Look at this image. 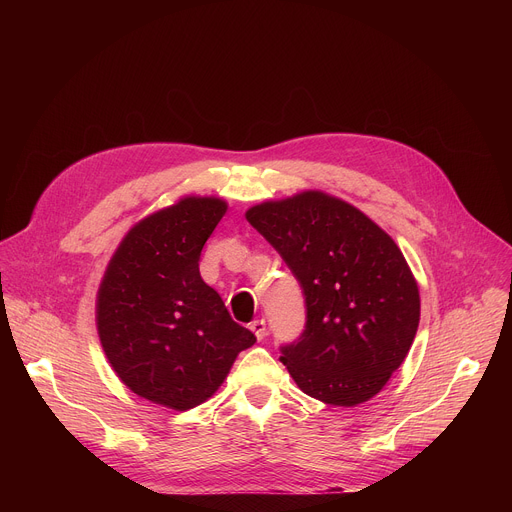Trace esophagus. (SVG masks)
<instances>
[{
  "mask_svg": "<svg viewBox=\"0 0 512 512\" xmlns=\"http://www.w3.org/2000/svg\"><path fill=\"white\" fill-rule=\"evenodd\" d=\"M249 328L253 330V334L257 336V340H263V338L267 336V324H265V320H253Z\"/></svg>",
  "mask_w": 512,
  "mask_h": 512,
  "instance_id": "1",
  "label": "esophagus"
}]
</instances>
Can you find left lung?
<instances>
[{
	"label": "left lung",
	"mask_w": 512,
	"mask_h": 512,
	"mask_svg": "<svg viewBox=\"0 0 512 512\" xmlns=\"http://www.w3.org/2000/svg\"><path fill=\"white\" fill-rule=\"evenodd\" d=\"M247 221L298 279L306 326L279 360L310 397L354 407L405 360L419 326V289L395 245L358 208L302 192L247 210Z\"/></svg>",
	"instance_id": "left-lung-1"
}]
</instances>
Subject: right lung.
Returning <instances> with one entry per match:
<instances>
[{
    "label": "right lung",
    "mask_w": 512,
    "mask_h": 512,
    "mask_svg": "<svg viewBox=\"0 0 512 512\" xmlns=\"http://www.w3.org/2000/svg\"><path fill=\"white\" fill-rule=\"evenodd\" d=\"M221 198H182L135 225L97 296V328L117 377L139 397L186 411L204 403L255 334L237 324L200 277Z\"/></svg>",
    "instance_id": "add662e5"
}]
</instances>
